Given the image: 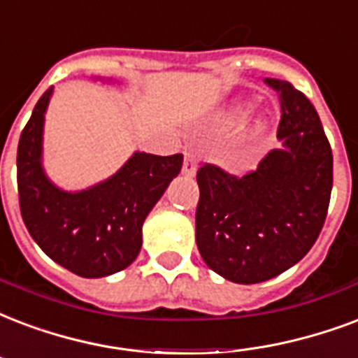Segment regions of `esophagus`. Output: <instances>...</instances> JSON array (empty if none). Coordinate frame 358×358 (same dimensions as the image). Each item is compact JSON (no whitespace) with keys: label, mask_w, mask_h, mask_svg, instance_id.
<instances>
[{"label":"esophagus","mask_w":358,"mask_h":358,"mask_svg":"<svg viewBox=\"0 0 358 358\" xmlns=\"http://www.w3.org/2000/svg\"><path fill=\"white\" fill-rule=\"evenodd\" d=\"M184 167H182V173L185 174V176H195V173H197V152H193V150H185L184 154Z\"/></svg>","instance_id":"34e87169"}]
</instances>
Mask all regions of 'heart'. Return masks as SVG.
<instances>
[{
  "instance_id": "obj_1",
  "label": "heart",
  "mask_w": 358,
  "mask_h": 358,
  "mask_svg": "<svg viewBox=\"0 0 358 358\" xmlns=\"http://www.w3.org/2000/svg\"><path fill=\"white\" fill-rule=\"evenodd\" d=\"M253 108V101L250 99H244V101H238V103H234L231 105L229 108H225L220 116V124L223 127H236L240 125L242 122L245 120V116L252 113ZM268 127V120L261 116V118L255 120V124H253V135H263L264 131Z\"/></svg>"
}]
</instances>
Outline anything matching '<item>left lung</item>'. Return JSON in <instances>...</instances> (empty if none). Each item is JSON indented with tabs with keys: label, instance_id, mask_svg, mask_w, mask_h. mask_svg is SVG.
I'll use <instances>...</instances> for the list:
<instances>
[{
	"label": "left lung",
	"instance_id": "left-lung-1",
	"mask_svg": "<svg viewBox=\"0 0 358 358\" xmlns=\"http://www.w3.org/2000/svg\"><path fill=\"white\" fill-rule=\"evenodd\" d=\"M264 82L280 95L282 146L240 178L214 165L197 171L201 257L244 285L272 280L312 250L332 191V150L313 105L287 80Z\"/></svg>",
	"mask_w": 358,
	"mask_h": 358
}]
</instances>
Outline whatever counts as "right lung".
Returning a JSON list of instances; mask_svg holds the SVG:
<instances>
[{"label":"right lung","mask_w":358,"mask_h":358,"mask_svg":"<svg viewBox=\"0 0 358 358\" xmlns=\"http://www.w3.org/2000/svg\"><path fill=\"white\" fill-rule=\"evenodd\" d=\"M52 94L54 88L41 95L18 143L22 220L41 250L64 268L82 278L110 276L136 259L144 220L178 176L184 155L135 152L99 184L64 189L48 178L43 165L45 114Z\"/></svg>","instance_id":"obj_1"}]
</instances>
